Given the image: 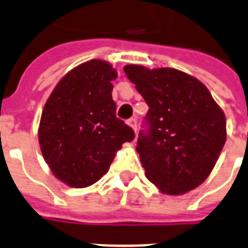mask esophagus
Returning a JSON list of instances; mask_svg holds the SVG:
<instances>
[{"instance_id":"obj_1","label":"esophagus","mask_w":248,"mask_h":248,"mask_svg":"<svg viewBox=\"0 0 248 248\" xmlns=\"http://www.w3.org/2000/svg\"><path fill=\"white\" fill-rule=\"evenodd\" d=\"M127 124L136 132V130H138V121H136V118H130L127 121Z\"/></svg>"}]
</instances>
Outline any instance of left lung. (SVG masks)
Here are the masks:
<instances>
[{"instance_id":"obj_1","label":"left lung","mask_w":248,"mask_h":248,"mask_svg":"<svg viewBox=\"0 0 248 248\" xmlns=\"http://www.w3.org/2000/svg\"><path fill=\"white\" fill-rule=\"evenodd\" d=\"M146 104L148 132L138 150L145 176L162 194L183 195L211 173L227 139L223 109L194 76L170 67L126 65Z\"/></svg>"}]
</instances>
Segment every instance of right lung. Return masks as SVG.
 <instances>
[{
	"label": "right lung",
	"mask_w": 248,
	"mask_h": 248,
	"mask_svg": "<svg viewBox=\"0 0 248 248\" xmlns=\"http://www.w3.org/2000/svg\"><path fill=\"white\" fill-rule=\"evenodd\" d=\"M116 78L109 62L90 60L68 71L44 104L40 152L53 176L67 186L82 188L99 181L122 144L135 139L132 128L116 117Z\"/></svg>",
	"instance_id": "right-lung-1"
}]
</instances>
